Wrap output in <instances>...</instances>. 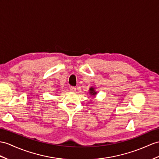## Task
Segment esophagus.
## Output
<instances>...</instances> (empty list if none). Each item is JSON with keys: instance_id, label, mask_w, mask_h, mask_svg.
Instances as JSON below:
<instances>
[{"instance_id": "1", "label": "esophagus", "mask_w": 159, "mask_h": 159, "mask_svg": "<svg viewBox=\"0 0 159 159\" xmlns=\"http://www.w3.org/2000/svg\"><path fill=\"white\" fill-rule=\"evenodd\" d=\"M69 90H70L71 92H75L76 90V88L74 86H71L70 88H69Z\"/></svg>"}]
</instances>
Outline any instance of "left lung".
Instances as JSON below:
<instances>
[{
	"label": "left lung",
	"mask_w": 159,
	"mask_h": 159,
	"mask_svg": "<svg viewBox=\"0 0 159 159\" xmlns=\"http://www.w3.org/2000/svg\"><path fill=\"white\" fill-rule=\"evenodd\" d=\"M90 93L91 95H95L96 94V92L94 91V88H90Z\"/></svg>",
	"instance_id": "left-lung-1"
}]
</instances>
